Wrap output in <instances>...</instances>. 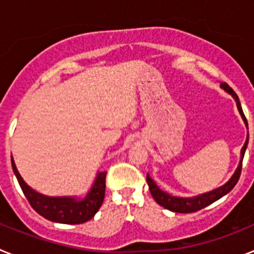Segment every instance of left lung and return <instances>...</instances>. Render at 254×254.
Returning <instances> with one entry per match:
<instances>
[{"mask_svg":"<svg viewBox=\"0 0 254 254\" xmlns=\"http://www.w3.org/2000/svg\"><path fill=\"white\" fill-rule=\"evenodd\" d=\"M221 87H224L228 93L232 94L234 96L235 102H237L238 105V109L241 112L242 117H243V120L246 121V125L248 126L247 123V118L243 113V109H242V105L241 102H239V98L238 95L235 94V91L233 90L232 87L229 86L226 82H221ZM247 145H248V137H247L246 143H244L243 149H242V159H241V163H239V167L237 168L235 170L234 176L230 178V181L224 185L223 187L217 188L215 190H211L208 193L205 194H201V196H197L193 197V198H179V197H173L170 194H168L167 192H163L160 188L156 186L154 181L150 178L149 176L146 177V181H147V185H149V190L151 192L152 197L156 202L159 203L160 206H163L164 208H167V210L173 211V212H181V214H188V212H196L198 210H202V208L207 207L208 205L211 203H214L215 201H217L219 198H221L223 196H225L226 193H229L233 188L235 187V185L238 183L239 178H241V173H242V164H243V158H244V152H246L247 149Z\"/></svg>","mask_w":254,"mask_h":254,"instance_id":"1","label":"left lung"}]
</instances>
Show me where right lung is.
Masks as SVG:
<instances>
[{
	"label": "right lung",
	"mask_w": 254,
	"mask_h": 254,
	"mask_svg": "<svg viewBox=\"0 0 254 254\" xmlns=\"http://www.w3.org/2000/svg\"><path fill=\"white\" fill-rule=\"evenodd\" d=\"M11 165L30 206L47 220L61 224H73V225L82 224L90 220L98 212L104 201L107 172L98 174L90 192L84 199L80 201L71 197H47L38 193L34 190L28 187L25 182L22 181L12 158H11Z\"/></svg>",
	"instance_id": "add662e5"
}]
</instances>
